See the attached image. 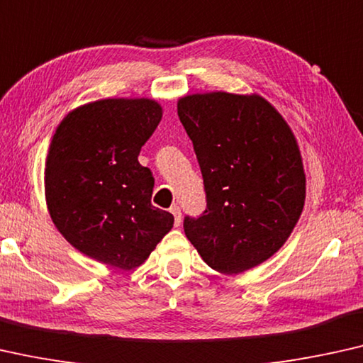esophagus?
I'll list each match as a JSON object with an SVG mask.
<instances>
[{
	"mask_svg": "<svg viewBox=\"0 0 363 363\" xmlns=\"http://www.w3.org/2000/svg\"><path fill=\"white\" fill-rule=\"evenodd\" d=\"M171 213H172V216H174L176 227H179V225H181V220H182V213H181L179 206H172V207H171Z\"/></svg>",
	"mask_w": 363,
	"mask_h": 363,
	"instance_id": "esophagus-1",
	"label": "esophagus"
}]
</instances>
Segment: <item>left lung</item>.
<instances>
[{"label":"left lung","instance_id":"obj_1","mask_svg":"<svg viewBox=\"0 0 363 363\" xmlns=\"http://www.w3.org/2000/svg\"><path fill=\"white\" fill-rule=\"evenodd\" d=\"M177 115L207 194L206 212L184 220L186 237L218 273L258 267L283 247L303 213L306 174L293 130L258 94L184 95Z\"/></svg>","mask_w":363,"mask_h":363}]
</instances>
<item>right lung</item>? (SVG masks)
I'll use <instances>...</instances> for the list:
<instances>
[{"label":"right lung","instance_id":"add662e5","mask_svg":"<svg viewBox=\"0 0 363 363\" xmlns=\"http://www.w3.org/2000/svg\"><path fill=\"white\" fill-rule=\"evenodd\" d=\"M162 118L155 99H101L60 121L44 167L54 225L75 250L120 269H135L174 225L151 206L155 179L138 161Z\"/></svg>","mask_w":363,"mask_h":363}]
</instances>
